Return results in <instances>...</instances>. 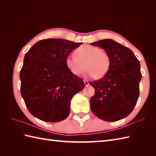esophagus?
Here are the masks:
<instances>
[{
    "label": "esophagus",
    "instance_id": "esophagus-1",
    "mask_svg": "<svg viewBox=\"0 0 156 156\" xmlns=\"http://www.w3.org/2000/svg\"><path fill=\"white\" fill-rule=\"evenodd\" d=\"M84 84L86 87H87V86L89 84V82L87 80H84Z\"/></svg>",
    "mask_w": 156,
    "mask_h": 156
}]
</instances>
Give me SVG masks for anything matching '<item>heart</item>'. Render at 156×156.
<instances>
[{
  "mask_svg": "<svg viewBox=\"0 0 156 156\" xmlns=\"http://www.w3.org/2000/svg\"><path fill=\"white\" fill-rule=\"evenodd\" d=\"M74 54L76 57L68 55L66 59V65L72 74L80 76L85 68L89 77L101 78L107 74L111 66V57L108 52L97 46L84 45L76 49Z\"/></svg>",
  "mask_w": 156,
  "mask_h": 156,
  "instance_id": "1",
  "label": "heart"
}]
</instances>
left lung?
I'll list each match as a JSON object with an SVG mask.
<instances>
[{
    "instance_id": "obj_1",
    "label": "left lung",
    "mask_w": 156,
    "mask_h": 156,
    "mask_svg": "<svg viewBox=\"0 0 156 156\" xmlns=\"http://www.w3.org/2000/svg\"><path fill=\"white\" fill-rule=\"evenodd\" d=\"M91 45L104 49L111 57L107 74L101 80L90 82L95 89L90 100L91 111L102 120H121L133 111L140 96V63L130 49L112 39Z\"/></svg>"
}]
</instances>
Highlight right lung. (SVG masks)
<instances>
[{"instance_id": "add662e5", "label": "right lung", "mask_w": 156, "mask_h": 156, "mask_svg": "<svg viewBox=\"0 0 156 156\" xmlns=\"http://www.w3.org/2000/svg\"><path fill=\"white\" fill-rule=\"evenodd\" d=\"M82 44L48 39L39 41L26 53L20 72L21 94L34 117L52 122L68 117L72 98L85 85L69 70L66 59Z\"/></svg>"}]
</instances>
